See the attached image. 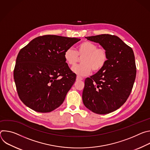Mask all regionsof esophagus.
<instances>
[{"label":"esophagus","instance_id":"1","mask_svg":"<svg viewBox=\"0 0 150 150\" xmlns=\"http://www.w3.org/2000/svg\"><path fill=\"white\" fill-rule=\"evenodd\" d=\"M83 79L81 78V77H80L79 76H76V80L77 81H82Z\"/></svg>","mask_w":150,"mask_h":150}]
</instances>
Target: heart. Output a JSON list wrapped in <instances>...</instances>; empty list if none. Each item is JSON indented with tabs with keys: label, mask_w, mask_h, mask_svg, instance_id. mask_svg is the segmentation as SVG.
Listing matches in <instances>:
<instances>
[{
	"label": "heart",
	"mask_w": 150,
	"mask_h": 150,
	"mask_svg": "<svg viewBox=\"0 0 150 150\" xmlns=\"http://www.w3.org/2000/svg\"><path fill=\"white\" fill-rule=\"evenodd\" d=\"M79 57L81 64L72 68V71L79 76L88 75L91 69L94 72L101 70L108 60V53L105 49L98 47L92 42L85 41L79 45L78 51L72 48L67 49L64 53V59L70 66L76 63Z\"/></svg>",
	"instance_id": "heart-1"
}]
</instances>
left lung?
<instances>
[{
	"label": "left lung",
	"instance_id": "left-lung-1",
	"mask_svg": "<svg viewBox=\"0 0 150 150\" xmlns=\"http://www.w3.org/2000/svg\"><path fill=\"white\" fill-rule=\"evenodd\" d=\"M85 38L106 50L108 60L101 70L85 80L82 101L95 113H110L120 108L131 93L137 73L134 53L116 35L101 34Z\"/></svg>",
	"mask_w": 150,
	"mask_h": 150
}]
</instances>
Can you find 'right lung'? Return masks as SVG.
Wrapping results in <instances>:
<instances>
[{"mask_svg":"<svg viewBox=\"0 0 150 150\" xmlns=\"http://www.w3.org/2000/svg\"><path fill=\"white\" fill-rule=\"evenodd\" d=\"M80 40L46 35L35 38L19 51L13 78L18 96L25 105L47 113L63 103L76 80L64 53Z\"/></svg>","mask_w":150,"mask_h":150,"instance_id":"obj_1","label":"right lung"}]
</instances>
